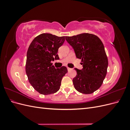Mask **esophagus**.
Instances as JSON below:
<instances>
[{"mask_svg":"<svg viewBox=\"0 0 130 130\" xmlns=\"http://www.w3.org/2000/svg\"><path fill=\"white\" fill-rule=\"evenodd\" d=\"M67 69H68V72H69V71H70V70H72V68H69V67H67Z\"/></svg>","mask_w":130,"mask_h":130,"instance_id":"esophagus-1","label":"esophagus"}]
</instances>
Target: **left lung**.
<instances>
[{
	"mask_svg": "<svg viewBox=\"0 0 130 130\" xmlns=\"http://www.w3.org/2000/svg\"><path fill=\"white\" fill-rule=\"evenodd\" d=\"M65 38L83 66L81 70L74 68L77 72L73 79L74 88L81 93H93L100 87L107 74L108 59L103 43L98 36L88 33Z\"/></svg>",
	"mask_w": 130,
	"mask_h": 130,
	"instance_id": "1",
	"label": "left lung"
}]
</instances>
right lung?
<instances>
[{"label":"right lung","instance_id":"1","mask_svg":"<svg viewBox=\"0 0 130 130\" xmlns=\"http://www.w3.org/2000/svg\"><path fill=\"white\" fill-rule=\"evenodd\" d=\"M64 41V36L42 34L34 38L27 50L25 66L27 76L31 86L41 94L57 92L62 77L68 72L66 67L55 68L51 63L59 59L57 53Z\"/></svg>","mask_w":130,"mask_h":130}]
</instances>
